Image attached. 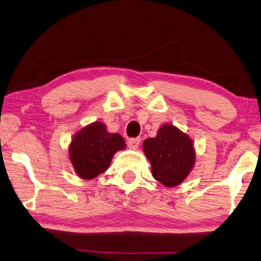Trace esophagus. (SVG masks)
Listing matches in <instances>:
<instances>
[{
	"label": "esophagus",
	"mask_w": 261,
	"mask_h": 261,
	"mask_svg": "<svg viewBox=\"0 0 261 261\" xmlns=\"http://www.w3.org/2000/svg\"><path fill=\"white\" fill-rule=\"evenodd\" d=\"M140 143H141V138H138V137L130 138V140H128V146L132 149H136L138 147V145H140Z\"/></svg>",
	"instance_id": "obj_1"
}]
</instances>
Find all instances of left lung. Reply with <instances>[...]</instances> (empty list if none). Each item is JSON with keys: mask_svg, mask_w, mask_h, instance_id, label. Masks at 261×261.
I'll return each mask as SVG.
<instances>
[{"mask_svg": "<svg viewBox=\"0 0 261 261\" xmlns=\"http://www.w3.org/2000/svg\"><path fill=\"white\" fill-rule=\"evenodd\" d=\"M143 152L152 175L166 188L181 184L195 164V148L190 136L170 123L162 125L155 137L143 142Z\"/></svg>", "mask_w": 261, "mask_h": 261, "instance_id": "1", "label": "left lung"}]
</instances>
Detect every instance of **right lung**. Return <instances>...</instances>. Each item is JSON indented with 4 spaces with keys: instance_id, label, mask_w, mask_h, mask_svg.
Wrapping results in <instances>:
<instances>
[{
    "instance_id": "add662e5",
    "label": "right lung",
    "mask_w": 261,
    "mask_h": 261,
    "mask_svg": "<svg viewBox=\"0 0 261 261\" xmlns=\"http://www.w3.org/2000/svg\"><path fill=\"white\" fill-rule=\"evenodd\" d=\"M125 148L120 134L109 133L105 124L95 121L73 135L68 152L76 174L83 179H91L105 172L115 153Z\"/></svg>"
}]
</instances>
